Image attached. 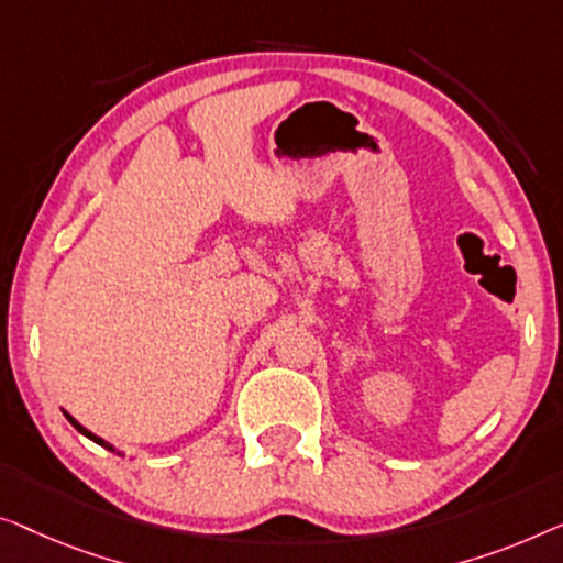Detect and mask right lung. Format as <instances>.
<instances>
[{
	"mask_svg": "<svg viewBox=\"0 0 563 563\" xmlns=\"http://www.w3.org/2000/svg\"><path fill=\"white\" fill-rule=\"evenodd\" d=\"M66 418H68V421H70V426H74V429H76L78 433H84V437H86V439L97 441V443H99V446H104V449H109V451H114V446H112V443H109V441H104V439H99V437H97V433H91L89 429H84V426H81V423H78L74 416H68V413H66Z\"/></svg>",
	"mask_w": 563,
	"mask_h": 563,
	"instance_id": "obj_1",
	"label": "right lung"
}]
</instances>
